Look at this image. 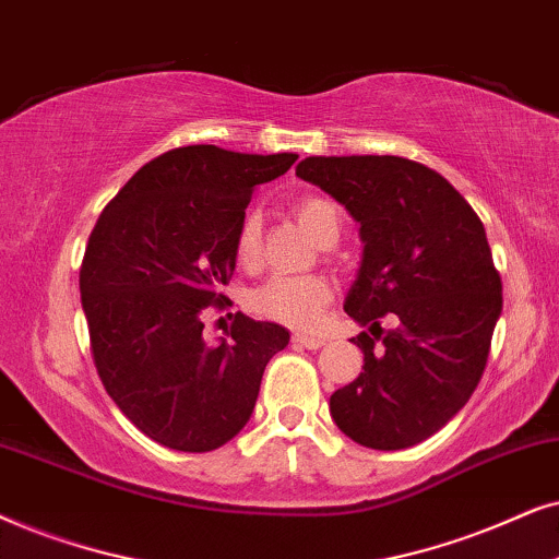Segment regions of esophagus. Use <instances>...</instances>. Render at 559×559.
Listing matches in <instances>:
<instances>
[{
	"label": "esophagus",
	"instance_id": "1",
	"mask_svg": "<svg viewBox=\"0 0 559 559\" xmlns=\"http://www.w3.org/2000/svg\"><path fill=\"white\" fill-rule=\"evenodd\" d=\"M292 342L296 347H304V349H319L324 345V337H317V334H294Z\"/></svg>",
	"mask_w": 559,
	"mask_h": 559
}]
</instances>
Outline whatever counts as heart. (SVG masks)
Here are the masks:
<instances>
[{"label": "heart", "mask_w": 559, "mask_h": 559, "mask_svg": "<svg viewBox=\"0 0 559 559\" xmlns=\"http://www.w3.org/2000/svg\"><path fill=\"white\" fill-rule=\"evenodd\" d=\"M292 212L319 245L326 248V245L337 242L342 217L332 199L307 193L292 206ZM260 229L263 225H260L258 214H245L235 235V258L240 265H252L258 260ZM330 299L332 286L322 275H273L250 294V309L271 322L307 330L317 322L319 311L330 304Z\"/></svg>", "instance_id": "obj_1"}]
</instances>
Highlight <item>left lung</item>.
<instances>
[{
  "instance_id": "left-lung-1",
  "label": "left lung",
  "mask_w": 559,
  "mask_h": 559,
  "mask_svg": "<svg viewBox=\"0 0 559 559\" xmlns=\"http://www.w3.org/2000/svg\"><path fill=\"white\" fill-rule=\"evenodd\" d=\"M296 176L345 204L366 242L345 299L347 314L370 326L353 337L366 362L332 393V419L362 448L419 444L473 396L501 317L483 222L448 178L399 155H314Z\"/></svg>"
}]
</instances>
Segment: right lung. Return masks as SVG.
I'll use <instances>...</instances> for the list:
<instances>
[{"mask_svg": "<svg viewBox=\"0 0 559 559\" xmlns=\"http://www.w3.org/2000/svg\"><path fill=\"white\" fill-rule=\"evenodd\" d=\"M299 155L186 145L145 163L96 219L79 286L96 373L163 448L210 452L248 424L267 360L288 332L237 311L206 345L204 311L227 309L235 235L252 189Z\"/></svg>", "mask_w": 559, "mask_h": 559, "instance_id": "right-lung-1", "label": "right lung"}]
</instances>
